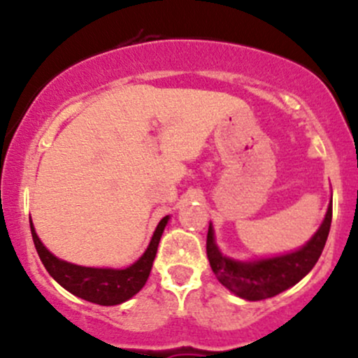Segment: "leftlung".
<instances>
[{"instance_id":"left-lung-1","label":"left lung","mask_w":358,"mask_h":358,"mask_svg":"<svg viewBox=\"0 0 358 358\" xmlns=\"http://www.w3.org/2000/svg\"><path fill=\"white\" fill-rule=\"evenodd\" d=\"M331 219H333V205L327 206L322 224L307 245L286 255L253 262H241L224 257L219 246L215 245L213 227L210 224L208 234H206V257H208L210 267L220 285L226 286L231 293L238 294L239 298L250 301L272 298L296 285L312 271L329 236Z\"/></svg>"}]
</instances>
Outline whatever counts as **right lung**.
I'll list each match as a JSON object with an SVG mask.
<instances>
[{"label": "right lung", "instance_id": "1", "mask_svg": "<svg viewBox=\"0 0 358 358\" xmlns=\"http://www.w3.org/2000/svg\"><path fill=\"white\" fill-rule=\"evenodd\" d=\"M167 222L169 215L158 222L152 241H150L148 248L143 253L141 259L125 268H96L69 264V262L57 259L53 253L48 252L46 246L36 234L32 220L31 233L39 259L58 285L64 286L65 289L76 296L83 298V300L110 307V305L124 303L125 300L134 296L146 285L150 272H152L155 255H157L158 243H160L162 233H164Z\"/></svg>", "mask_w": 358, "mask_h": 358}]
</instances>
